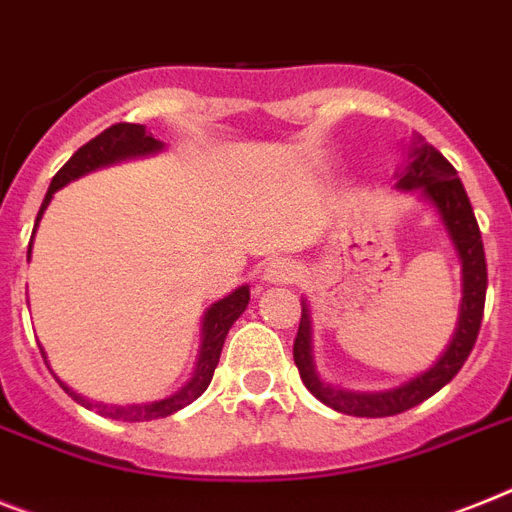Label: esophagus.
I'll return each instance as SVG.
<instances>
[{
    "label": "esophagus",
    "mask_w": 512,
    "mask_h": 512,
    "mask_svg": "<svg viewBox=\"0 0 512 512\" xmlns=\"http://www.w3.org/2000/svg\"><path fill=\"white\" fill-rule=\"evenodd\" d=\"M297 276H299L297 263L289 260V257H276V260H270L263 270V278L268 281V284H292Z\"/></svg>",
    "instance_id": "esophagus-1"
}]
</instances>
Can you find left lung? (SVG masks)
<instances>
[{
  "mask_svg": "<svg viewBox=\"0 0 512 512\" xmlns=\"http://www.w3.org/2000/svg\"><path fill=\"white\" fill-rule=\"evenodd\" d=\"M400 189H421L423 197L436 207L442 218L452 244L458 249L460 263H463V305H460V321L455 339L450 342L447 352L436 360L434 368L421 373L413 381H407L400 389L378 394H355L331 389L323 384L313 365V347H310V310L302 305V318H299V331L294 339V363L299 368V376L305 381L310 392L323 402L344 415H357V418H384V415L405 413L410 407L421 405L436 394L444 384H450L458 376L463 363L471 355L476 336H479L481 318H484L486 299V257L484 242H481L479 223L473 215L471 199L465 194L463 181L458 178V170L452 168L447 157L426 144L423 136L415 134L413 144L407 149L405 170L397 181Z\"/></svg>",
  "mask_w": 512,
  "mask_h": 512,
  "instance_id": "obj_1",
  "label": "left lung"
}]
</instances>
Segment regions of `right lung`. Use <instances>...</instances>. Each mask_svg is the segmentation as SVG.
Instances as JSON below:
<instances>
[{
    "mask_svg": "<svg viewBox=\"0 0 512 512\" xmlns=\"http://www.w3.org/2000/svg\"><path fill=\"white\" fill-rule=\"evenodd\" d=\"M162 144L155 139L152 134H147V128L136 126V123H115V126L105 128L102 134L94 136L91 141H86L81 149H78L76 155L70 157L60 170H57V176L52 178V184H49L47 197L41 202V210L36 215V226H39L41 215L47 210L49 199L57 189L73 181V178L83 176V173H89L94 168H102V165H110V162L126 160V157H139V155H149V152H157ZM33 234H36V228H33ZM33 244V236H31ZM28 257H31V249H28ZM249 302V286H239L236 292L228 294L226 299H220L215 302L210 310L205 313V321H202V352H199L197 360V371L191 376L189 384L176 392L168 400L152 402V405H128V407H107V405H97V402L83 400L81 394H76L73 389L62 384L60 386L65 392L73 397L76 402H81L83 407H89V410H97L99 415H105V418H112V421H155V418H165V415L176 413L181 407L191 405V402L197 400L199 394L205 392L210 381H213L215 365L220 360V350H223V342H226L228 328L234 326V321L239 315L247 310ZM44 355V352H41Z\"/></svg>",
    "mask_w": 512,
    "mask_h": 512,
    "instance_id": "right-lung-1",
    "label": "right lung"
}]
</instances>
